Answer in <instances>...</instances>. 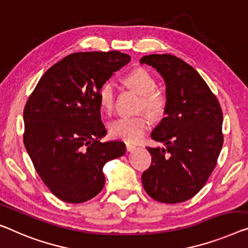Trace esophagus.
I'll return each mask as SVG.
<instances>
[{
    "label": "esophagus",
    "instance_id": "1",
    "mask_svg": "<svg viewBox=\"0 0 248 248\" xmlns=\"http://www.w3.org/2000/svg\"><path fill=\"white\" fill-rule=\"evenodd\" d=\"M125 149H127V151H134L136 149V146L131 145V143H125Z\"/></svg>",
    "mask_w": 248,
    "mask_h": 248
}]
</instances>
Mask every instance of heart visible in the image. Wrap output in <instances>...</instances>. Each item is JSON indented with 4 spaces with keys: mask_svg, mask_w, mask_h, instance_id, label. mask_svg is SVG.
I'll use <instances>...</instances> for the list:
<instances>
[{
    "mask_svg": "<svg viewBox=\"0 0 248 248\" xmlns=\"http://www.w3.org/2000/svg\"><path fill=\"white\" fill-rule=\"evenodd\" d=\"M125 83L141 95L140 109H145L154 119L160 118L167 107V98L164 92L156 90V80L143 69H136L124 78ZM99 103L103 111L110 112L116 100V83L106 81L99 89ZM149 119L146 114H137L131 117H120L112 120L109 124V132L113 138L128 142L138 141L145 136Z\"/></svg>",
    "mask_w": 248,
    "mask_h": 248,
    "instance_id": "heart-1",
    "label": "heart"
}]
</instances>
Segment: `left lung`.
<instances>
[{"label": "left lung", "mask_w": 248, "mask_h": 248, "mask_svg": "<svg viewBox=\"0 0 248 248\" xmlns=\"http://www.w3.org/2000/svg\"><path fill=\"white\" fill-rule=\"evenodd\" d=\"M140 63L151 65L166 83L165 118L151 138L165 148L147 147L150 167L141 176L146 193L155 201L176 204L204 187L223 147V112L205 80L182 59L150 54Z\"/></svg>", "instance_id": "8db88e82"}]
</instances>
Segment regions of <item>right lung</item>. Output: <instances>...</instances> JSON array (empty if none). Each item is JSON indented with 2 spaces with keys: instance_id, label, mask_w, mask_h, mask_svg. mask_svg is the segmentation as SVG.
I'll use <instances>...</instances> for the list:
<instances>
[{
  "instance_id": "1",
  "label": "right lung",
  "mask_w": 248,
  "mask_h": 248,
  "mask_svg": "<svg viewBox=\"0 0 248 248\" xmlns=\"http://www.w3.org/2000/svg\"><path fill=\"white\" fill-rule=\"evenodd\" d=\"M130 62L118 51L70 54L44 73L24 107L25 149L54 196L79 204L105 186L102 168L124 156L121 141L101 142L99 89Z\"/></svg>"
}]
</instances>
